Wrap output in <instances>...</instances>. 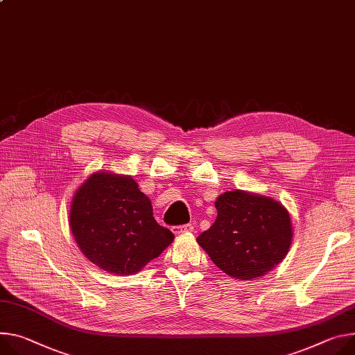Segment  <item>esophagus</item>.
<instances>
[{
  "instance_id": "1",
  "label": "esophagus",
  "mask_w": 355,
  "mask_h": 355,
  "mask_svg": "<svg viewBox=\"0 0 355 355\" xmlns=\"http://www.w3.org/2000/svg\"><path fill=\"white\" fill-rule=\"evenodd\" d=\"M192 231H194V225H192V223H184V225H178V227L173 228V232L175 235L187 234V232H192Z\"/></svg>"
}]
</instances>
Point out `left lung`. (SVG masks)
I'll return each mask as SVG.
<instances>
[{
	"mask_svg": "<svg viewBox=\"0 0 355 355\" xmlns=\"http://www.w3.org/2000/svg\"><path fill=\"white\" fill-rule=\"evenodd\" d=\"M215 208V222L197 241L222 272L249 280L283 261L293 232L282 204L236 189L218 197Z\"/></svg>",
	"mask_w": 355,
	"mask_h": 355,
	"instance_id": "left-lung-1",
	"label": "left lung"
}]
</instances>
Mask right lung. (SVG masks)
Returning <instances> with one entry per match:
<instances>
[{
  "mask_svg": "<svg viewBox=\"0 0 355 355\" xmlns=\"http://www.w3.org/2000/svg\"><path fill=\"white\" fill-rule=\"evenodd\" d=\"M71 230L87 259L114 275L139 272L174 241L154 219L137 182L106 173L93 174L78 189Z\"/></svg>",
  "mask_w": 355,
  "mask_h": 355,
  "instance_id": "right-lung-1",
  "label": "right lung"
}]
</instances>
